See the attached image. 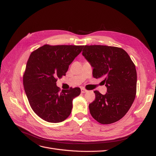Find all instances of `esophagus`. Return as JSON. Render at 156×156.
Instances as JSON below:
<instances>
[{"instance_id": "esophagus-1", "label": "esophagus", "mask_w": 156, "mask_h": 156, "mask_svg": "<svg viewBox=\"0 0 156 156\" xmlns=\"http://www.w3.org/2000/svg\"><path fill=\"white\" fill-rule=\"evenodd\" d=\"M81 93H85L87 91V90L85 88H81Z\"/></svg>"}]
</instances>
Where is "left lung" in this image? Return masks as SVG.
I'll use <instances>...</instances> for the list:
<instances>
[{"mask_svg":"<svg viewBox=\"0 0 156 156\" xmlns=\"http://www.w3.org/2000/svg\"><path fill=\"white\" fill-rule=\"evenodd\" d=\"M83 55L93 67L94 78L103 79L105 95L95 90V100L89 104L92 116L102 124L120 120L133 104L136 92V72L127 52L117 47L85 45Z\"/></svg>","mask_w":156,"mask_h":156,"instance_id":"1","label":"left lung"}]
</instances>
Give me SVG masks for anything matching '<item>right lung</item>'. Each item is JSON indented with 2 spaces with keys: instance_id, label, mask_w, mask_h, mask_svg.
Returning <instances> with one entry per match:
<instances>
[{
  "instance_id": "add662e5",
  "label": "right lung",
  "mask_w": 156,
  "mask_h": 156,
  "mask_svg": "<svg viewBox=\"0 0 156 156\" xmlns=\"http://www.w3.org/2000/svg\"><path fill=\"white\" fill-rule=\"evenodd\" d=\"M83 46L46 44L31 53L23 74V86L32 109L43 120L57 123L72 112V100L81 89L60 91L56 82L65 76Z\"/></svg>"
}]
</instances>
